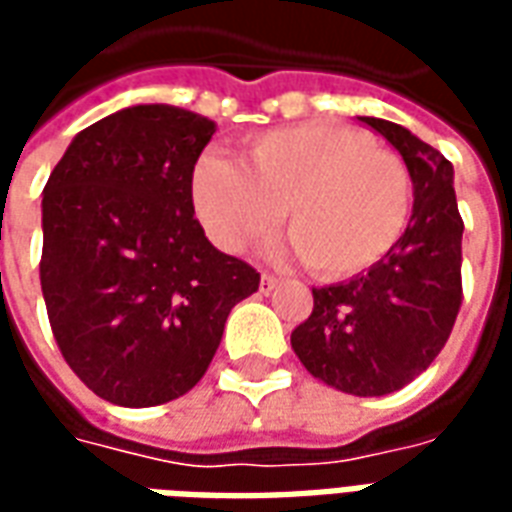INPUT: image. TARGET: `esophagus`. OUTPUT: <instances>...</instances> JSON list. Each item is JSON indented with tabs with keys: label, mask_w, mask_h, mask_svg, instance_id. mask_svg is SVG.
Returning a JSON list of instances; mask_svg holds the SVG:
<instances>
[{
	"label": "esophagus",
	"mask_w": 512,
	"mask_h": 512,
	"mask_svg": "<svg viewBox=\"0 0 512 512\" xmlns=\"http://www.w3.org/2000/svg\"><path fill=\"white\" fill-rule=\"evenodd\" d=\"M277 282L279 279L274 277V274H266V271H263V274H260V293H271V290L277 288Z\"/></svg>",
	"instance_id": "1"
}]
</instances>
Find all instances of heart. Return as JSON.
Listing matches in <instances>:
<instances>
[{"mask_svg": "<svg viewBox=\"0 0 512 512\" xmlns=\"http://www.w3.org/2000/svg\"><path fill=\"white\" fill-rule=\"evenodd\" d=\"M406 161L373 136L337 123H301L252 136L241 161L205 153L191 169V205L224 252L277 230L285 208L296 255L326 279L378 266L411 216Z\"/></svg>", "mask_w": 512, "mask_h": 512, "instance_id": "heart-1", "label": "heart"}]
</instances>
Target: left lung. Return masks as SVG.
I'll list each match as a JSON object with an SVG mask.
<instances>
[{"label":"left lung","instance_id":"left-lung-1","mask_svg":"<svg viewBox=\"0 0 512 512\" xmlns=\"http://www.w3.org/2000/svg\"><path fill=\"white\" fill-rule=\"evenodd\" d=\"M406 161L414 211L378 266L312 288L310 318L290 334L301 365L323 384L359 397L389 395L428 370L461 310L463 219L452 164L408 128L359 117Z\"/></svg>","mask_w":512,"mask_h":512}]
</instances>
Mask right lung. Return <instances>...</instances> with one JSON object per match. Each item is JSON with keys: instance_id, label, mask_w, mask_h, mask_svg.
I'll return each mask as SVG.
<instances>
[{"instance_id": "obj_1", "label": "right lung", "mask_w": 512, "mask_h": 512, "mask_svg": "<svg viewBox=\"0 0 512 512\" xmlns=\"http://www.w3.org/2000/svg\"><path fill=\"white\" fill-rule=\"evenodd\" d=\"M213 134V120L178 106H128L79 131L43 189L51 332L73 373L115 406L186 395L230 310L260 285L194 219L191 169Z\"/></svg>"}]
</instances>
